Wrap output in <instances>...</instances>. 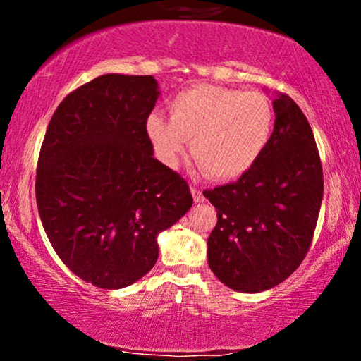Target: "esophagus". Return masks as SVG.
<instances>
[{
	"label": "esophagus",
	"instance_id": "34e87169",
	"mask_svg": "<svg viewBox=\"0 0 361 361\" xmlns=\"http://www.w3.org/2000/svg\"><path fill=\"white\" fill-rule=\"evenodd\" d=\"M192 195H193V200L197 202V204H200V202L205 200V197H204V193H202V190L198 188V186H195V185H192Z\"/></svg>",
	"mask_w": 361,
	"mask_h": 361
}]
</instances>
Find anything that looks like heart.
<instances>
[{
    "mask_svg": "<svg viewBox=\"0 0 361 361\" xmlns=\"http://www.w3.org/2000/svg\"><path fill=\"white\" fill-rule=\"evenodd\" d=\"M275 110L259 91L197 85L169 102V118L151 114L146 132L157 159L176 166L192 140V154L209 176L244 175L270 142Z\"/></svg>",
    "mask_w": 361,
    "mask_h": 361,
    "instance_id": "1",
    "label": "heart"
}]
</instances>
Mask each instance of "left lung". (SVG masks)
I'll return each instance as SVG.
<instances>
[{"label": "left lung", "mask_w": 361, "mask_h": 361, "mask_svg": "<svg viewBox=\"0 0 361 361\" xmlns=\"http://www.w3.org/2000/svg\"><path fill=\"white\" fill-rule=\"evenodd\" d=\"M275 127L259 159L234 183L205 190L217 210L209 267L235 292L258 293L299 268L312 243L324 180L312 128L295 102L273 100Z\"/></svg>", "instance_id": "left-lung-1"}]
</instances>
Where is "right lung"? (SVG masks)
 Masks as SVG:
<instances>
[{"instance_id": "1", "label": "right lung", "mask_w": 361, "mask_h": 361, "mask_svg": "<svg viewBox=\"0 0 361 361\" xmlns=\"http://www.w3.org/2000/svg\"><path fill=\"white\" fill-rule=\"evenodd\" d=\"M152 76L103 74L54 111L40 147L35 197L54 251L81 280L117 290L142 279L157 234L188 212L190 186L152 156L146 120Z\"/></svg>"}]
</instances>
